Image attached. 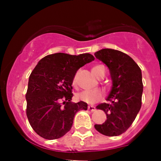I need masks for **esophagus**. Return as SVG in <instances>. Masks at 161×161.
Listing matches in <instances>:
<instances>
[{"label":"esophagus","mask_w":161,"mask_h":161,"mask_svg":"<svg viewBox=\"0 0 161 161\" xmlns=\"http://www.w3.org/2000/svg\"><path fill=\"white\" fill-rule=\"evenodd\" d=\"M88 110L89 111H90L91 112H93L96 111V108H95V107H93V106H88Z\"/></svg>","instance_id":"34e87169"}]
</instances>
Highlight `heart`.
Wrapping results in <instances>:
<instances>
[{"mask_svg":"<svg viewBox=\"0 0 161 161\" xmlns=\"http://www.w3.org/2000/svg\"><path fill=\"white\" fill-rule=\"evenodd\" d=\"M101 65L96 66L92 69V70H95L97 68L100 67ZM78 77H79V71L75 74L74 79H73V84L75 85L77 83ZM76 99L79 101L85 102V103H89V104H92L97 102L100 101L101 98L103 97V92L99 89H96V90H83L81 92H78L76 94Z\"/></svg>","mask_w":161,"mask_h":161,"instance_id":"heart-1","label":"heart"}]
</instances>
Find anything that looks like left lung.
<instances>
[{
	"label": "left lung",
	"mask_w": 161,
	"mask_h": 161,
	"mask_svg": "<svg viewBox=\"0 0 161 161\" xmlns=\"http://www.w3.org/2000/svg\"><path fill=\"white\" fill-rule=\"evenodd\" d=\"M94 55L108 68L112 81L111 90L107 97L110 103L97 107V109L105 112L107 120L94 127L104 136H119L130 127L141 108L142 71L131 57L119 50L105 48Z\"/></svg>",
	"instance_id": "1"
}]
</instances>
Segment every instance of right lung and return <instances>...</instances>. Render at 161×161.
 <instances>
[{
    "label": "right lung",
    "instance_id": "add662e5",
    "mask_svg": "<svg viewBox=\"0 0 161 161\" xmlns=\"http://www.w3.org/2000/svg\"><path fill=\"white\" fill-rule=\"evenodd\" d=\"M94 59L88 53H56L39 61L29 78L25 95L27 118L39 136L46 139L62 137L71 129L75 114L86 111V103L71 101V85L77 71Z\"/></svg>",
    "mask_w": 161,
    "mask_h": 161
}]
</instances>
